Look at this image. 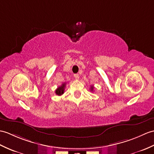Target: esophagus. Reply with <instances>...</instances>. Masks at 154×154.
<instances>
[{"label": "esophagus", "mask_w": 154, "mask_h": 154, "mask_svg": "<svg viewBox=\"0 0 154 154\" xmlns=\"http://www.w3.org/2000/svg\"><path fill=\"white\" fill-rule=\"evenodd\" d=\"M74 77L75 79L76 80H78L79 79V74H75L74 75Z\"/></svg>", "instance_id": "34e87169"}]
</instances>
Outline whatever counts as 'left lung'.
Instances as JSON below:
<instances>
[{"instance_id":"left-lung-1","label":"left lung","mask_w":154,"mask_h":154,"mask_svg":"<svg viewBox=\"0 0 154 154\" xmlns=\"http://www.w3.org/2000/svg\"><path fill=\"white\" fill-rule=\"evenodd\" d=\"M93 89H94V87H93V86H91V91H93Z\"/></svg>"}]
</instances>
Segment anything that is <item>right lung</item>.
Listing matches in <instances>:
<instances>
[{
    "instance_id": "add662e5",
    "label": "right lung",
    "mask_w": 154,
    "mask_h": 154,
    "mask_svg": "<svg viewBox=\"0 0 154 154\" xmlns=\"http://www.w3.org/2000/svg\"><path fill=\"white\" fill-rule=\"evenodd\" d=\"M65 87H66V83H64L62 85L60 86L59 87L57 88L55 91V93L56 94V95H58V96L62 95L64 93V89H65Z\"/></svg>"
}]
</instances>
